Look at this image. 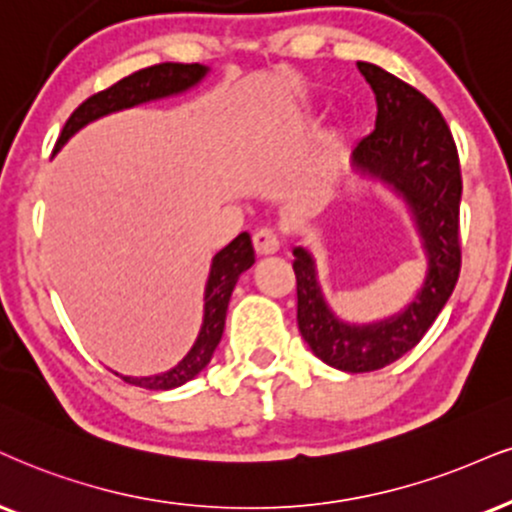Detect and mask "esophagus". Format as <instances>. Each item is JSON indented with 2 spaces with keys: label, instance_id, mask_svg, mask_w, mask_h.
Instances as JSON below:
<instances>
[{
  "label": "esophagus",
  "instance_id": "esophagus-1",
  "mask_svg": "<svg viewBox=\"0 0 512 512\" xmlns=\"http://www.w3.org/2000/svg\"><path fill=\"white\" fill-rule=\"evenodd\" d=\"M254 249L258 256H270L280 251V237L275 235V230L270 227H261L254 232Z\"/></svg>",
  "mask_w": 512,
  "mask_h": 512
}]
</instances>
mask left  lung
Returning <instances> with one entry per match:
<instances>
[{
  "mask_svg": "<svg viewBox=\"0 0 512 512\" xmlns=\"http://www.w3.org/2000/svg\"><path fill=\"white\" fill-rule=\"evenodd\" d=\"M377 99L375 130L353 149V166L382 180L406 201L427 254L425 285L406 311L372 325H349L327 306L304 246L294 249L296 320L315 356L344 372H372L399 361L425 337L460 273V161L453 135L425 94L375 66L358 61Z\"/></svg>",
  "mask_w": 512,
  "mask_h": 512,
  "instance_id": "left-lung-1",
  "label": "left lung"
}]
</instances>
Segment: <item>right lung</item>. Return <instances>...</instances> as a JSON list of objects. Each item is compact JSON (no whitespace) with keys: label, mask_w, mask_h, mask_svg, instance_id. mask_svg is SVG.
Wrapping results in <instances>:
<instances>
[{"label":"right lung","mask_w":512,"mask_h":512,"mask_svg":"<svg viewBox=\"0 0 512 512\" xmlns=\"http://www.w3.org/2000/svg\"><path fill=\"white\" fill-rule=\"evenodd\" d=\"M208 73L206 66L199 63H156V66L142 68V71L128 75V78L118 80L109 90H102L85 99L78 109L71 113L66 125H63L61 137L56 140V149H61L73 137L82 125L97 121V118L106 116V113L130 109V106L151 102V99L170 97V94H180L194 87L197 82ZM254 266V246H251V237L242 232L232 239L225 249H220L213 256L211 275L206 282V296H204V325L194 342L192 349L182 361L175 365L173 370L163 372V375L154 377H123L128 384L142 389H173L180 387L197 377L201 370L211 361L213 351L223 337L225 327V313L227 304H230L232 289H235L239 275L244 270Z\"/></svg>","instance_id":"obj_1"}]
</instances>
